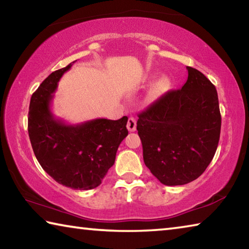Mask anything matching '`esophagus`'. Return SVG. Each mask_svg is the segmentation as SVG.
Here are the masks:
<instances>
[{
  "label": "esophagus",
  "mask_w": 249,
  "mask_h": 249,
  "mask_svg": "<svg viewBox=\"0 0 249 249\" xmlns=\"http://www.w3.org/2000/svg\"><path fill=\"white\" fill-rule=\"evenodd\" d=\"M127 129L129 132H135L136 130V120L134 117H129L127 121Z\"/></svg>",
  "instance_id": "esophagus-1"
}]
</instances>
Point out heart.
Returning a JSON list of instances; mask_svg holds the SVG:
<instances>
[{
    "instance_id": "obj_1",
    "label": "heart",
    "mask_w": 249,
    "mask_h": 249,
    "mask_svg": "<svg viewBox=\"0 0 249 249\" xmlns=\"http://www.w3.org/2000/svg\"><path fill=\"white\" fill-rule=\"evenodd\" d=\"M153 78L154 75H146L142 81L149 82ZM169 88H170V80L168 79V77L162 75V77L158 78L149 88L148 93H147V98H146L147 101H148V102H154V101L161 98L163 94L167 93L168 90H169Z\"/></svg>"
}]
</instances>
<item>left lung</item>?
<instances>
[{"label": "left lung", "instance_id": "left-lung-1", "mask_svg": "<svg viewBox=\"0 0 249 249\" xmlns=\"http://www.w3.org/2000/svg\"><path fill=\"white\" fill-rule=\"evenodd\" d=\"M138 115L146 167L160 182L182 185L203 174L215 155L221 113L215 87L199 70Z\"/></svg>", "mask_w": 249, "mask_h": 249}]
</instances>
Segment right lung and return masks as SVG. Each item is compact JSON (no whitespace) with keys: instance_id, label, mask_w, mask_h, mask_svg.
<instances>
[{"instance_id":"right-lung-1","label":"right lung","mask_w":249,"mask_h":249,"mask_svg":"<svg viewBox=\"0 0 249 249\" xmlns=\"http://www.w3.org/2000/svg\"><path fill=\"white\" fill-rule=\"evenodd\" d=\"M73 64L50 73L33 93L28 135L37 160L53 180L74 190H91L114 165L117 148L128 134V119H95L80 124L57 119L52 111L53 93Z\"/></svg>"}]
</instances>
